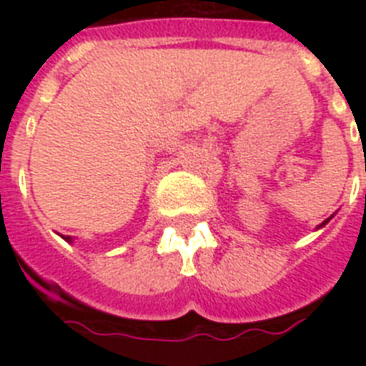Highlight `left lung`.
<instances>
[{
  "instance_id": "8db88e82",
  "label": "left lung",
  "mask_w": 366,
  "mask_h": 366,
  "mask_svg": "<svg viewBox=\"0 0 366 366\" xmlns=\"http://www.w3.org/2000/svg\"><path fill=\"white\" fill-rule=\"evenodd\" d=\"M332 217H335V214H332ZM332 217H329V218H327V220H323V222L319 224V226H317V229H319V228H323V226H327V224L330 222V218H332Z\"/></svg>"
}]
</instances>
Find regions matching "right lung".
<instances>
[{
    "label": "right lung",
    "instance_id": "obj_1",
    "mask_svg": "<svg viewBox=\"0 0 366 366\" xmlns=\"http://www.w3.org/2000/svg\"><path fill=\"white\" fill-rule=\"evenodd\" d=\"M62 239L68 241V243H71V241H74V239H71V237H70V235H68V237H64V235H62Z\"/></svg>",
    "mask_w": 366,
    "mask_h": 366
}]
</instances>
